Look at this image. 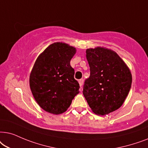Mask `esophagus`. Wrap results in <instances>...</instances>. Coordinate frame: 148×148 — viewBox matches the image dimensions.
<instances>
[{
  "instance_id": "esophagus-1",
  "label": "esophagus",
  "mask_w": 148,
  "mask_h": 148,
  "mask_svg": "<svg viewBox=\"0 0 148 148\" xmlns=\"http://www.w3.org/2000/svg\"><path fill=\"white\" fill-rule=\"evenodd\" d=\"M78 82H79L80 87H82V84H83V82H84V80L83 79H80L79 80H78Z\"/></svg>"
}]
</instances>
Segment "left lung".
Instances as JSON below:
<instances>
[{
  "mask_svg": "<svg viewBox=\"0 0 148 148\" xmlns=\"http://www.w3.org/2000/svg\"><path fill=\"white\" fill-rule=\"evenodd\" d=\"M90 76L84 82L83 95L95 114L104 116L121 107L132 83L129 67L115 51L101 47L87 49Z\"/></svg>",
  "mask_w": 148,
  "mask_h": 148,
  "instance_id": "1",
  "label": "left lung"
}]
</instances>
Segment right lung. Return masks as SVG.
I'll list each match as a JSON object with an SVG mask.
<instances>
[{"instance_id": "right-lung-1", "label": "right lung", "mask_w": 148, "mask_h": 148, "mask_svg": "<svg viewBox=\"0 0 148 148\" xmlns=\"http://www.w3.org/2000/svg\"><path fill=\"white\" fill-rule=\"evenodd\" d=\"M76 48L64 42L49 45L39 55L29 75V87L39 106L47 112L64 113L79 93L70 60Z\"/></svg>"}]
</instances>
